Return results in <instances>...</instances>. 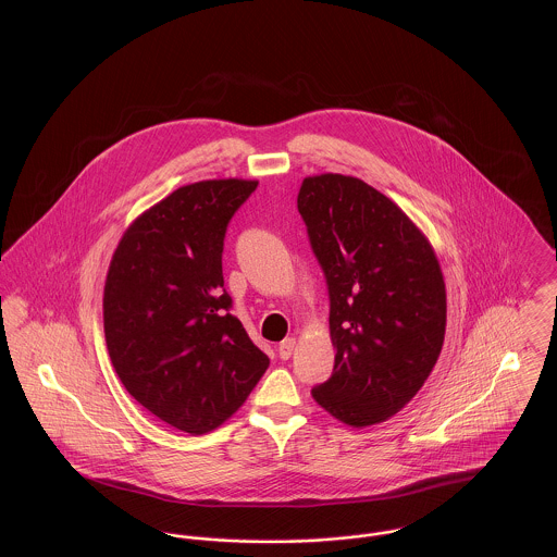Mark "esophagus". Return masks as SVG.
Segmentation results:
<instances>
[{
    "instance_id": "34e87169",
    "label": "esophagus",
    "mask_w": 557,
    "mask_h": 557,
    "mask_svg": "<svg viewBox=\"0 0 557 557\" xmlns=\"http://www.w3.org/2000/svg\"><path fill=\"white\" fill-rule=\"evenodd\" d=\"M294 348H296V341H294V338H286V341H282L280 346H277L280 357H282V359H290Z\"/></svg>"
}]
</instances>
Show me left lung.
<instances>
[{
    "mask_svg": "<svg viewBox=\"0 0 557 557\" xmlns=\"http://www.w3.org/2000/svg\"><path fill=\"white\" fill-rule=\"evenodd\" d=\"M330 288L332 377L311 395L350 428L391 420L420 393L445 343L447 290L424 232L359 177L321 173L298 191Z\"/></svg>",
    "mask_w": 557,
    "mask_h": 557,
    "instance_id": "1",
    "label": "left lung"
}]
</instances>
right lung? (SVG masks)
Masks as SVG:
<instances>
[{
	"label": "right lung",
	"instance_id": "1",
	"mask_svg": "<svg viewBox=\"0 0 557 557\" xmlns=\"http://www.w3.org/2000/svg\"><path fill=\"white\" fill-rule=\"evenodd\" d=\"M257 180L177 187L137 214L119 239L104 284L112 368L141 407L187 434L225 424L269 368L230 313L223 238Z\"/></svg>",
	"mask_w": 557,
	"mask_h": 557
}]
</instances>
